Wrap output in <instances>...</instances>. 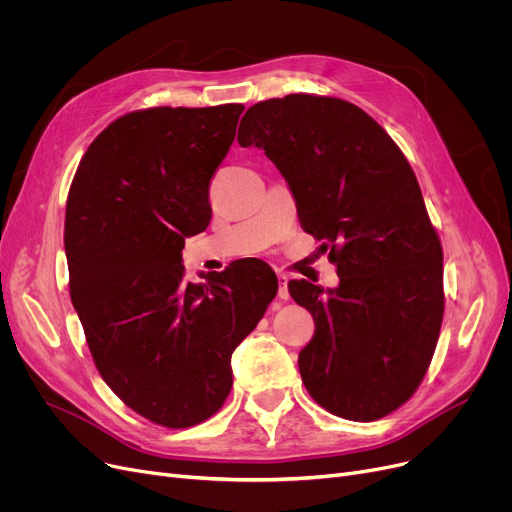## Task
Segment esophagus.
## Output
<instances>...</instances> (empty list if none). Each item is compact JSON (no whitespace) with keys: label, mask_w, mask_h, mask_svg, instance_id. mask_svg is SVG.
<instances>
[{"label":"esophagus","mask_w":512,"mask_h":512,"mask_svg":"<svg viewBox=\"0 0 512 512\" xmlns=\"http://www.w3.org/2000/svg\"><path fill=\"white\" fill-rule=\"evenodd\" d=\"M278 299L288 301L290 294H288V276L284 272H278Z\"/></svg>","instance_id":"34e87169"}]
</instances>
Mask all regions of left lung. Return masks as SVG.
<instances>
[{"label": "left lung", "mask_w": 512, "mask_h": 512, "mask_svg": "<svg viewBox=\"0 0 512 512\" xmlns=\"http://www.w3.org/2000/svg\"><path fill=\"white\" fill-rule=\"evenodd\" d=\"M240 126V147L274 161L303 230L324 240L340 278L328 292L288 284L315 321L299 353L307 392L342 419L390 415L423 382L444 317L442 242L411 164L378 122L338 97L265 99Z\"/></svg>", "instance_id": "8db88e82"}]
</instances>
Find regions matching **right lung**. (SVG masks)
Masks as SVG:
<instances>
[{
  "label": "right lung",
  "mask_w": 512,
  "mask_h": 512,
  "mask_svg": "<svg viewBox=\"0 0 512 512\" xmlns=\"http://www.w3.org/2000/svg\"><path fill=\"white\" fill-rule=\"evenodd\" d=\"M242 103L147 107L89 145L66 199L70 299L103 382L151 423L184 429L218 413L230 357L263 317L278 278L240 259L184 282V238L211 220L209 184Z\"/></svg>",
  "instance_id": "1"
}]
</instances>
